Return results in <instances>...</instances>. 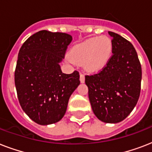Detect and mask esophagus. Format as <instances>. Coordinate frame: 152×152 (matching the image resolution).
Instances as JSON below:
<instances>
[{
    "instance_id": "34e87169",
    "label": "esophagus",
    "mask_w": 152,
    "mask_h": 152,
    "mask_svg": "<svg viewBox=\"0 0 152 152\" xmlns=\"http://www.w3.org/2000/svg\"><path fill=\"white\" fill-rule=\"evenodd\" d=\"M80 83H84V81H85V76L83 74H80Z\"/></svg>"
}]
</instances>
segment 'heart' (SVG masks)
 Returning a JSON list of instances; mask_svg holds the SVG:
<instances>
[{"mask_svg": "<svg viewBox=\"0 0 152 152\" xmlns=\"http://www.w3.org/2000/svg\"><path fill=\"white\" fill-rule=\"evenodd\" d=\"M112 42L108 37L93 38L76 44L69 51L73 61L83 63L89 72L101 71L108 63L112 53Z\"/></svg>", "mask_w": 152, "mask_h": 152, "instance_id": "1", "label": "heart"}]
</instances>
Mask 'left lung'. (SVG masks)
<instances>
[{
  "mask_svg": "<svg viewBox=\"0 0 152 152\" xmlns=\"http://www.w3.org/2000/svg\"><path fill=\"white\" fill-rule=\"evenodd\" d=\"M113 55L100 72L85 76L95 115L102 122L118 123L127 118L139 99L141 65L131 42L114 32Z\"/></svg>",
  "mask_w": 152,
  "mask_h": 152,
  "instance_id": "8db88e82",
  "label": "left lung"
}]
</instances>
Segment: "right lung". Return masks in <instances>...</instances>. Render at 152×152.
Listing matches in <instances>:
<instances>
[{"label":"right lung","instance_id":"obj_1","mask_svg":"<svg viewBox=\"0 0 152 152\" xmlns=\"http://www.w3.org/2000/svg\"><path fill=\"white\" fill-rule=\"evenodd\" d=\"M72 37L40 31L21 46L15 71V85L23 110L34 122L51 125L61 120L69 99L80 85L77 71L63 73L60 63Z\"/></svg>","mask_w":152,"mask_h":152}]
</instances>
